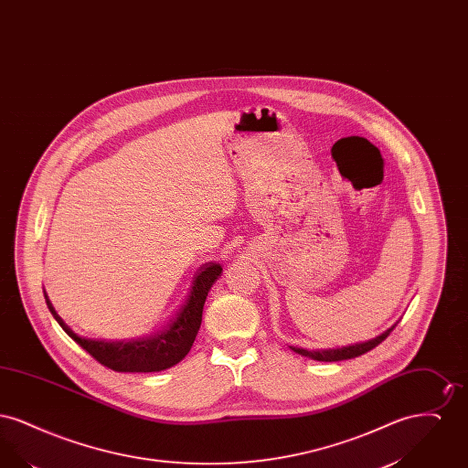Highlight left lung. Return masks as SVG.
<instances>
[{
	"label": "left lung",
	"instance_id": "obj_1",
	"mask_svg": "<svg viewBox=\"0 0 468 468\" xmlns=\"http://www.w3.org/2000/svg\"><path fill=\"white\" fill-rule=\"evenodd\" d=\"M397 326V323L388 328L386 332L372 338V340H367V342H357V344H351V346H344V347H334V349H315V351H307V349H302V347H291L294 353L302 355V356L311 357L315 361H342V359H351V357L361 356L368 351H372L374 347H378V344L382 340H386V336L393 332V328Z\"/></svg>",
	"mask_w": 468,
	"mask_h": 468
}]
</instances>
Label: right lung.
Segmentation results:
<instances>
[{
    "label": "right lung",
    "mask_w": 468,
    "mask_h": 468,
    "mask_svg": "<svg viewBox=\"0 0 468 468\" xmlns=\"http://www.w3.org/2000/svg\"><path fill=\"white\" fill-rule=\"evenodd\" d=\"M223 273L219 263H205L197 275L191 292L178 311L177 315L156 334L124 338V340H101L86 338L75 334L50 303L44 291L45 302L59 326L71 336L82 349L101 365L115 372H161L178 361H182L189 353L201 326V314L207 300V294L214 282Z\"/></svg>",
    "instance_id": "add662e5"
}]
</instances>
